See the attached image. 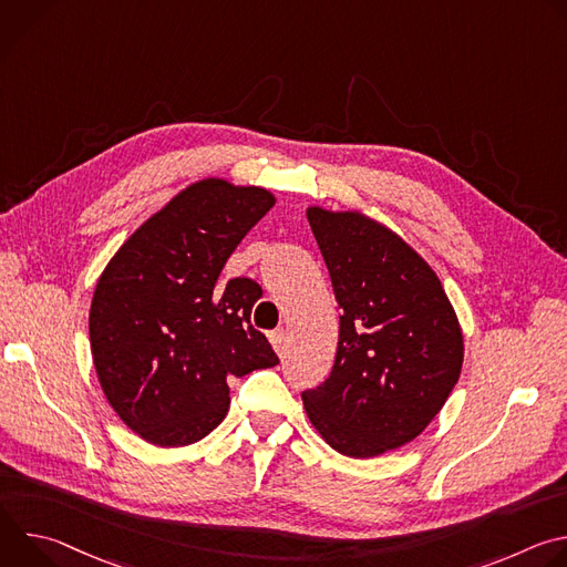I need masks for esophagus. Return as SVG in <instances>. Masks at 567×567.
<instances>
[{
	"label": "esophagus",
	"instance_id": "esophagus-1",
	"mask_svg": "<svg viewBox=\"0 0 567 567\" xmlns=\"http://www.w3.org/2000/svg\"><path fill=\"white\" fill-rule=\"evenodd\" d=\"M269 341H271V346H274L276 352H282V350H285V343H287V330H285V328L274 330V332L269 334Z\"/></svg>",
	"mask_w": 567,
	"mask_h": 567
}]
</instances>
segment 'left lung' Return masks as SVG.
<instances>
[{"label": "left lung", "instance_id": "obj_1", "mask_svg": "<svg viewBox=\"0 0 567 567\" xmlns=\"http://www.w3.org/2000/svg\"><path fill=\"white\" fill-rule=\"evenodd\" d=\"M341 307L330 379L302 406L334 451L377 457L413 442L455 388L464 337L431 265L361 208L307 206Z\"/></svg>", "mask_w": 567, "mask_h": 567}]
</instances>
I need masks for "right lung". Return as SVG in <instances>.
I'll return each mask as SVG.
<instances>
[{
  "mask_svg": "<svg viewBox=\"0 0 567 567\" xmlns=\"http://www.w3.org/2000/svg\"><path fill=\"white\" fill-rule=\"evenodd\" d=\"M276 204L262 186L206 177L150 215L103 269L90 309L99 383L147 444L188 446L228 413V377L274 368L251 326L258 282L219 274Z\"/></svg>",
  "mask_w": 567,
  "mask_h": 567,
  "instance_id": "1",
  "label": "right lung"
}]
</instances>
